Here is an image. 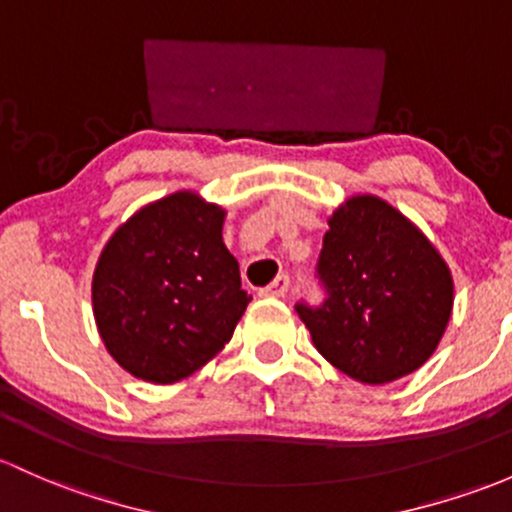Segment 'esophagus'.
<instances>
[{
	"label": "esophagus",
	"instance_id": "34e87169",
	"mask_svg": "<svg viewBox=\"0 0 512 512\" xmlns=\"http://www.w3.org/2000/svg\"><path fill=\"white\" fill-rule=\"evenodd\" d=\"M288 288H290V278L285 276V273H280L271 285H266V288L261 290V295L263 298H285V295H288Z\"/></svg>",
	"mask_w": 512,
	"mask_h": 512
}]
</instances>
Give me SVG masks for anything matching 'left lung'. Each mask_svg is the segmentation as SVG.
Listing matches in <instances>:
<instances>
[{"instance_id":"obj_1","label":"left lung","mask_w":512,"mask_h":512,"mask_svg":"<svg viewBox=\"0 0 512 512\" xmlns=\"http://www.w3.org/2000/svg\"><path fill=\"white\" fill-rule=\"evenodd\" d=\"M315 276L324 300L295 305L312 344L371 386L417 371L452 317L447 263L415 224L373 195L351 197L329 217Z\"/></svg>"}]
</instances>
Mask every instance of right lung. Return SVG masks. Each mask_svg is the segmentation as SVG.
<instances>
[{
	"mask_svg": "<svg viewBox=\"0 0 512 512\" xmlns=\"http://www.w3.org/2000/svg\"><path fill=\"white\" fill-rule=\"evenodd\" d=\"M222 224V207L175 192L136 212L104 246L92 307L104 346L131 376L175 383L232 339L251 295Z\"/></svg>",
	"mask_w": 512,
	"mask_h": 512,
	"instance_id": "1",
	"label": "right lung"
}]
</instances>
